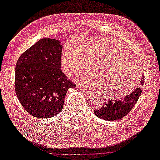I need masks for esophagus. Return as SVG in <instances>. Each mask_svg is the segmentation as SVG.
<instances>
[{
	"label": "esophagus",
	"mask_w": 160,
	"mask_h": 160,
	"mask_svg": "<svg viewBox=\"0 0 160 160\" xmlns=\"http://www.w3.org/2000/svg\"><path fill=\"white\" fill-rule=\"evenodd\" d=\"M80 90H81V91H82V92H84L85 94L91 95V94L92 93L91 92L89 91V90H88V89H85V88H81Z\"/></svg>",
	"instance_id": "1"
}]
</instances>
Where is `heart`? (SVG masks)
Returning <instances> with one entry per match:
<instances>
[{
	"mask_svg": "<svg viewBox=\"0 0 160 160\" xmlns=\"http://www.w3.org/2000/svg\"><path fill=\"white\" fill-rule=\"evenodd\" d=\"M91 63L95 73L84 75L81 82L86 85L99 84L106 96H126L136 88L141 77L140 64L116 40L95 37L82 46L72 41L64 46L61 65L66 73L78 74L89 68Z\"/></svg>",
	"mask_w": 160,
	"mask_h": 160,
	"instance_id": "obj_1",
	"label": "heart"
}]
</instances>
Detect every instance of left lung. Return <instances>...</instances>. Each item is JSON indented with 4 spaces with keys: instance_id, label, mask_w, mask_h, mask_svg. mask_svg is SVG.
I'll return each instance as SVG.
<instances>
[{
    "instance_id": "8db88e82",
    "label": "left lung",
    "mask_w": 160,
    "mask_h": 160,
    "mask_svg": "<svg viewBox=\"0 0 160 160\" xmlns=\"http://www.w3.org/2000/svg\"><path fill=\"white\" fill-rule=\"evenodd\" d=\"M144 82V76L142 74L140 81L141 86L143 84ZM141 93V88L137 87L130 94L123 98H121L120 100L114 101L109 100L107 102H104V105L101 108L94 110V113L99 118L105 120L114 121L121 119L126 116L133 108Z\"/></svg>"
}]
</instances>
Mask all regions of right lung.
Instances as JSON below:
<instances>
[{
  "instance_id": "add662e5",
  "label": "right lung",
  "mask_w": 160,
  "mask_h": 160,
  "mask_svg": "<svg viewBox=\"0 0 160 160\" xmlns=\"http://www.w3.org/2000/svg\"><path fill=\"white\" fill-rule=\"evenodd\" d=\"M60 43L55 39H40L17 61V97L27 112L38 118L60 113L68 89L76 87L60 68L63 49Z\"/></svg>"
}]
</instances>
